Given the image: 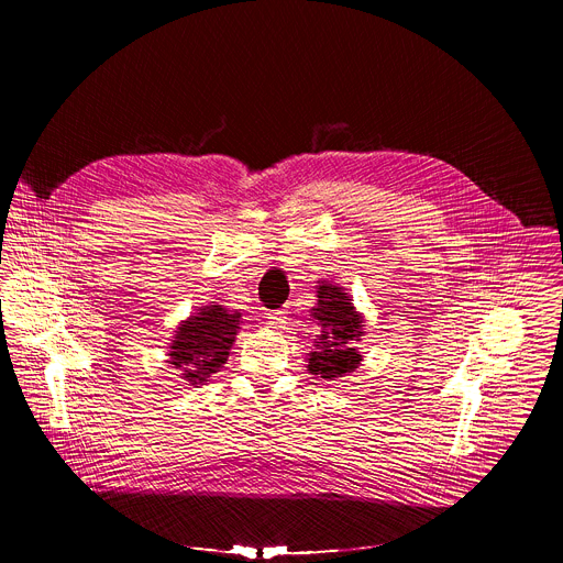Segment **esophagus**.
<instances>
[{
	"mask_svg": "<svg viewBox=\"0 0 563 563\" xmlns=\"http://www.w3.org/2000/svg\"><path fill=\"white\" fill-rule=\"evenodd\" d=\"M285 318H287V311H285V309L269 311V313H267V323H269L272 328H283V325H285Z\"/></svg>",
	"mask_w": 563,
	"mask_h": 563,
	"instance_id": "1",
	"label": "esophagus"
}]
</instances>
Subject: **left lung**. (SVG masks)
<instances>
[{
	"instance_id": "obj_1",
	"label": "left lung",
	"mask_w": 563,
	"mask_h": 563,
	"mask_svg": "<svg viewBox=\"0 0 563 563\" xmlns=\"http://www.w3.org/2000/svg\"><path fill=\"white\" fill-rule=\"evenodd\" d=\"M309 316L320 334L307 354V372L323 380H336L354 372L363 361L356 345L365 336V316L356 311L352 296L336 283L318 280L316 305Z\"/></svg>"
}]
</instances>
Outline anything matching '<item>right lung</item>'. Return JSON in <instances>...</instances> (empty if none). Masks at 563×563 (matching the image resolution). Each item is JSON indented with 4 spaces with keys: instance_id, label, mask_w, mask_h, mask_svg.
<instances>
[{
    "instance_id": "right-lung-1",
    "label": "right lung",
    "mask_w": 563,
    "mask_h": 563,
    "mask_svg": "<svg viewBox=\"0 0 563 563\" xmlns=\"http://www.w3.org/2000/svg\"><path fill=\"white\" fill-rule=\"evenodd\" d=\"M240 311L209 302L198 307L187 320H180L169 343V365L191 385H205L229 358L240 330Z\"/></svg>"
}]
</instances>
